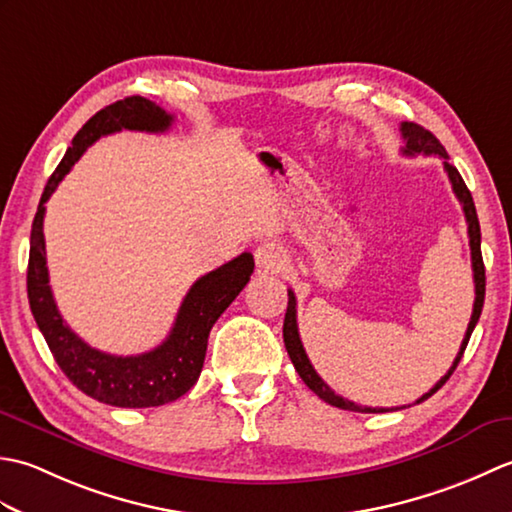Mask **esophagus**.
I'll list each match as a JSON object with an SVG mask.
<instances>
[{"label": "esophagus", "instance_id": "1", "mask_svg": "<svg viewBox=\"0 0 512 512\" xmlns=\"http://www.w3.org/2000/svg\"><path fill=\"white\" fill-rule=\"evenodd\" d=\"M255 259H257V266L270 270V273H279L281 268L286 266V253L284 248L275 242H264L262 246H257L255 250Z\"/></svg>", "mask_w": 512, "mask_h": 512}]
</instances>
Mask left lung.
<instances>
[{
	"label": "left lung",
	"mask_w": 512,
	"mask_h": 512,
	"mask_svg": "<svg viewBox=\"0 0 512 512\" xmlns=\"http://www.w3.org/2000/svg\"><path fill=\"white\" fill-rule=\"evenodd\" d=\"M400 132H402V138H405V147H402V154H405V156H418V154H422V156H440L444 160L442 162L444 171H447L455 198L460 200L464 217H466V224H469L471 264H473V281H475L473 314H471L469 328H466V334H464V339H462L460 352H458V356H455V361L449 367V372L444 374L438 380V383L427 391V394H422L416 400V405H418V402L427 400L429 396L436 394V391L451 378V374L455 372V367H458L460 358H462V354L466 350V345H469V339H471V334L475 330V325H477V321H480L482 306H484V295H486V275H484V262H482V233H480V222H477V213H475V204H473V198H471V191L466 189V184H464V180L460 176V171L455 169L451 162H449L447 149L440 145V140L433 136L429 129H424V127H420L416 123H402L400 125ZM284 343H286V350H288L290 361H292V365H295L297 374L301 376L303 383H306L321 400L328 402V405L339 407V409H347V411H358V413H385V411L402 409V407H391V409L389 407H363V405H356V402L347 400V398H343L339 394H334V391L328 387V383H325V380L317 374V369L312 367L306 350H303V343H301V336H299V325H297V297H295V292H292V290H288V310H286V319H284Z\"/></svg>",
	"instance_id": "left-lung-1"
}]
</instances>
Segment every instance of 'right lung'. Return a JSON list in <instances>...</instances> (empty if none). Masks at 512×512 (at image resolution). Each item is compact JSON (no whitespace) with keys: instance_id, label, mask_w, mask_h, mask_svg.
I'll return each instance as SVG.
<instances>
[{"instance_id":"right-lung-1","label":"right lung","mask_w":512,"mask_h":512,"mask_svg":"<svg viewBox=\"0 0 512 512\" xmlns=\"http://www.w3.org/2000/svg\"><path fill=\"white\" fill-rule=\"evenodd\" d=\"M171 123V114L143 96H127V99L96 112L79 129L72 147H68L59 167L50 176L30 231L26 281L32 317H35L54 361L70 378V383L79 387L83 394L112 407H160L187 394L200 378L211 328L244 290L255 268L253 255L242 253L200 277L184 297L167 339L145 354L114 356L94 350L63 321L52 297L46 266V239H43L46 202L65 178V173L83 156V151L101 136L121 132V129L154 134L167 132Z\"/></svg>"}]
</instances>
